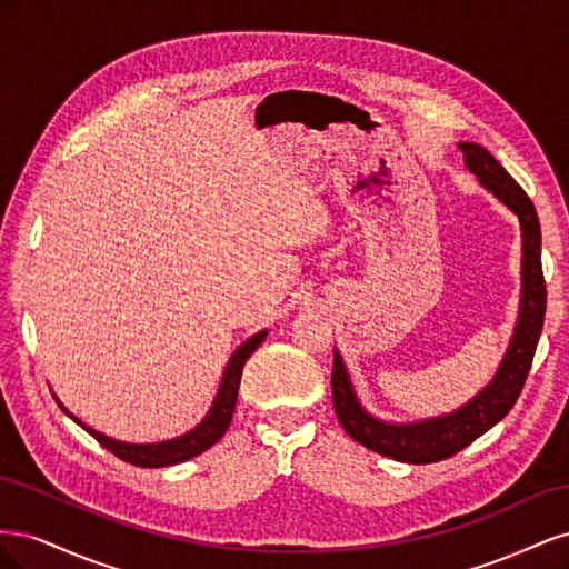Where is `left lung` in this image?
I'll use <instances>...</instances> for the list:
<instances>
[{
	"instance_id": "obj_1",
	"label": "left lung",
	"mask_w": 569,
	"mask_h": 569,
	"mask_svg": "<svg viewBox=\"0 0 569 569\" xmlns=\"http://www.w3.org/2000/svg\"><path fill=\"white\" fill-rule=\"evenodd\" d=\"M468 168L493 197L501 199L522 226V303L510 349L498 368L491 385L451 416L425 420L416 425H389L375 420L358 403L351 389L347 368L335 351L332 368V403L347 435L366 449L412 465L437 462L456 456L465 446L503 420L527 382L533 353L543 330L546 316V280L541 270V228L539 216L525 189L515 182L508 170L491 153L472 142L458 144Z\"/></svg>"
}]
</instances>
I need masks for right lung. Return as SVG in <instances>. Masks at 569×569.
Returning <instances> with one entry per match:
<instances>
[{
  "instance_id": "add662e5",
  "label": "right lung",
  "mask_w": 569,
  "mask_h": 569,
  "mask_svg": "<svg viewBox=\"0 0 569 569\" xmlns=\"http://www.w3.org/2000/svg\"><path fill=\"white\" fill-rule=\"evenodd\" d=\"M266 330L253 335L251 339H247L242 347L234 351V356L230 358V363L226 368V375H222V382L218 389V396L213 401V408L209 410V416L203 418V422L199 427H194L192 432H187L184 437L170 439V441H161V443H123L109 439L104 435H99L97 429L82 425L76 416H71L61 403V410L66 416H71L78 425L84 427V432L92 435L107 451H111L113 456H118L120 460H126L130 465H137V468H166V465H176V462H184L189 458H194L199 453H203L211 446L228 432V427L232 422V412L237 406V393H239V380H242V368L249 360V356L261 347V341L266 339Z\"/></svg>"
}]
</instances>
